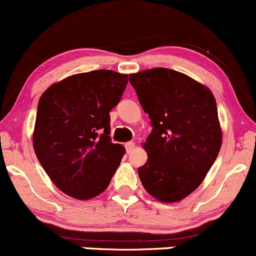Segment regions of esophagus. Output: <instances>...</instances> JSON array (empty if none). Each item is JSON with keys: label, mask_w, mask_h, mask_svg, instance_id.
<instances>
[{"label": "esophagus", "mask_w": 256, "mask_h": 256, "mask_svg": "<svg viewBox=\"0 0 256 256\" xmlns=\"http://www.w3.org/2000/svg\"><path fill=\"white\" fill-rule=\"evenodd\" d=\"M124 146H126V150H127L128 154H130V152L134 150V148H135L134 142H127Z\"/></svg>", "instance_id": "obj_1"}]
</instances>
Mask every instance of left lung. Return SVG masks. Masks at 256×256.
<instances>
[{"instance_id":"1","label":"left lung","mask_w":256,"mask_h":256,"mask_svg":"<svg viewBox=\"0 0 256 256\" xmlns=\"http://www.w3.org/2000/svg\"><path fill=\"white\" fill-rule=\"evenodd\" d=\"M152 130L138 168L146 190L161 202L193 193L216 160L222 144L216 101L206 86L167 68L129 75Z\"/></svg>"}]
</instances>
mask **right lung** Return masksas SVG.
I'll return each instance as SVG.
<instances>
[{
	"label": "right lung",
	"mask_w": 256,
	"mask_h": 256,
	"mask_svg": "<svg viewBox=\"0 0 256 256\" xmlns=\"http://www.w3.org/2000/svg\"><path fill=\"white\" fill-rule=\"evenodd\" d=\"M128 75L94 70L72 75L40 98L32 144L43 169L63 193L89 200L106 190L126 149L110 140L109 112Z\"/></svg>",
	"instance_id": "right-lung-1"
}]
</instances>
